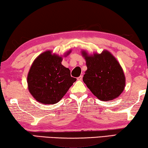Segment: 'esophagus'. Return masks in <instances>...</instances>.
Segmentation results:
<instances>
[{
  "mask_svg": "<svg viewBox=\"0 0 148 148\" xmlns=\"http://www.w3.org/2000/svg\"><path fill=\"white\" fill-rule=\"evenodd\" d=\"M82 78H83V76L80 75L79 77H78L77 78V79L79 80V81H81V80H82Z\"/></svg>",
  "mask_w": 148,
  "mask_h": 148,
  "instance_id": "1",
  "label": "esophagus"
}]
</instances>
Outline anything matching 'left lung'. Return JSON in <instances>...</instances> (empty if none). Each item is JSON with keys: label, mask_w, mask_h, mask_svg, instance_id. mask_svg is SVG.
<instances>
[{"label": "left lung", "mask_w": 148, "mask_h": 148, "mask_svg": "<svg viewBox=\"0 0 148 148\" xmlns=\"http://www.w3.org/2000/svg\"><path fill=\"white\" fill-rule=\"evenodd\" d=\"M88 70L83 81L91 92L100 100L116 98L123 92L125 77L122 68L114 56L108 51L88 56L82 52Z\"/></svg>", "instance_id": "8db88e82"}]
</instances>
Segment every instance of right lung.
Here are the masks:
<instances>
[{"label":"right lung","mask_w":148,"mask_h":148,"mask_svg":"<svg viewBox=\"0 0 148 148\" xmlns=\"http://www.w3.org/2000/svg\"><path fill=\"white\" fill-rule=\"evenodd\" d=\"M61 62V57L46 51L38 56L32 64L27 76L28 89L39 102L57 103L76 82L77 79L71 76L70 70Z\"/></svg>","instance_id":"right-lung-1"}]
</instances>
